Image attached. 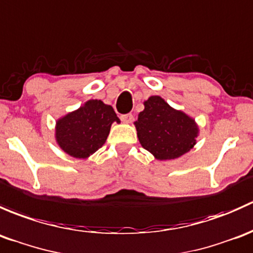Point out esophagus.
Instances as JSON below:
<instances>
[{
	"label": "esophagus",
	"mask_w": 253,
	"mask_h": 253,
	"mask_svg": "<svg viewBox=\"0 0 253 253\" xmlns=\"http://www.w3.org/2000/svg\"><path fill=\"white\" fill-rule=\"evenodd\" d=\"M122 122L126 124H130L132 123V121H134V116H132L131 113H127V114H123V116L121 117Z\"/></svg>",
	"instance_id": "obj_1"
}]
</instances>
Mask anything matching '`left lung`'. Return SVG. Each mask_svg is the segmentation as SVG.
<instances>
[{"mask_svg":"<svg viewBox=\"0 0 253 253\" xmlns=\"http://www.w3.org/2000/svg\"><path fill=\"white\" fill-rule=\"evenodd\" d=\"M144 106L134 124L140 144L156 160H175L196 145L200 130L194 118L170 107L161 96H151Z\"/></svg>","mask_w":253,"mask_h":253,"instance_id":"obj_1","label":"left lung"}]
</instances>
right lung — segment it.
I'll return each instance as SVG.
<instances>
[{"label": "right lung", "instance_id": "add662e5", "mask_svg": "<svg viewBox=\"0 0 253 253\" xmlns=\"http://www.w3.org/2000/svg\"><path fill=\"white\" fill-rule=\"evenodd\" d=\"M121 123L112 106L88 100L56 122V141L74 158H87L107 140L111 126Z\"/></svg>", "mask_w": 253, "mask_h": 253}]
</instances>
